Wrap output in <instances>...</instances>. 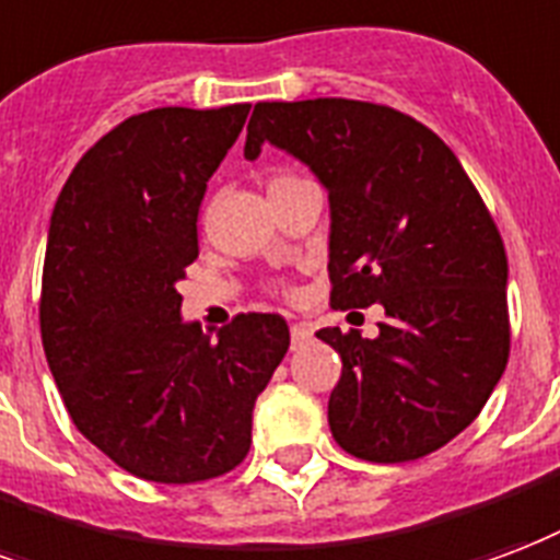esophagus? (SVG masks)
<instances>
[{
  "instance_id": "obj_1",
  "label": "esophagus",
  "mask_w": 560,
  "mask_h": 560,
  "mask_svg": "<svg viewBox=\"0 0 560 560\" xmlns=\"http://www.w3.org/2000/svg\"><path fill=\"white\" fill-rule=\"evenodd\" d=\"M291 341H293V350H296V347H302V343H308V341H312V329H308L305 323H293V326H291Z\"/></svg>"
}]
</instances>
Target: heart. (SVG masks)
<instances>
[{
	"mask_svg": "<svg viewBox=\"0 0 560 560\" xmlns=\"http://www.w3.org/2000/svg\"><path fill=\"white\" fill-rule=\"evenodd\" d=\"M288 180H296L293 175H288V172H276V175L269 177V186H279V184H288Z\"/></svg>",
	"mask_w": 560,
	"mask_h": 560,
	"instance_id": "b5f03b06",
	"label": "heart"
}]
</instances>
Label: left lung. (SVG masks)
<instances>
[{"label":"left lung","instance_id":"obj_1","mask_svg":"<svg viewBox=\"0 0 560 560\" xmlns=\"http://www.w3.org/2000/svg\"><path fill=\"white\" fill-rule=\"evenodd\" d=\"M272 142L329 189L332 308L380 302L368 341L338 326L329 428L368 463L428 457L469 428L511 355L508 255L490 210L448 144L383 103H255L246 160Z\"/></svg>","mask_w":560,"mask_h":560}]
</instances>
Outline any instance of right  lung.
Here are the masks:
<instances>
[{
	"instance_id": "1",
	"label": "right lung",
	"mask_w": 560,
	"mask_h": 560,
	"mask_svg": "<svg viewBox=\"0 0 560 560\" xmlns=\"http://www.w3.org/2000/svg\"><path fill=\"white\" fill-rule=\"evenodd\" d=\"M248 103L139 112L85 151L49 219L40 341L70 421L136 478L237 469L252 409L291 347L281 314H237L213 341L180 320L207 180Z\"/></svg>"
}]
</instances>
